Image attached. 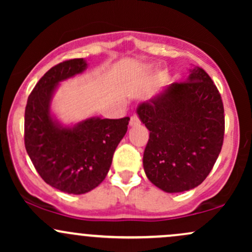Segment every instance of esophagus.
Segmentation results:
<instances>
[{"label":"esophagus","instance_id":"34e87169","mask_svg":"<svg viewBox=\"0 0 252 252\" xmlns=\"http://www.w3.org/2000/svg\"><path fill=\"white\" fill-rule=\"evenodd\" d=\"M138 124H140V118L136 116V115L131 116V118H130V126H138Z\"/></svg>","mask_w":252,"mask_h":252}]
</instances>
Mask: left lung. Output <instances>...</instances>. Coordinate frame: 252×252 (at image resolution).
Returning <instances> with one entry per match:
<instances>
[{
    "instance_id": "obj_1",
    "label": "left lung",
    "mask_w": 252,
    "mask_h": 252,
    "mask_svg": "<svg viewBox=\"0 0 252 252\" xmlns=\"http://www.w3.org/2000/svg\"><path fill=\"white\" fill-rule=\"evenodd\" d=\"M136 111L149 130L143 168L150 182L167 193L199 186L215 166L225 131L224 105L209 74L192 68L186 82L170 84Z\"/></svg>"
}]
</instances>
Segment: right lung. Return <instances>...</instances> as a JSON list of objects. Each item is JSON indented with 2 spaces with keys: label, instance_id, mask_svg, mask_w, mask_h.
Instances as JSON below:
<instances>
[{
  "label": "right lung",
  "instance_id": "1",
  "mask_svg": "<svg viewBox=\"0 0 252 252\" xmlns=\"http://www.w3.org/2000/svg\"><path fill=\"white\" fill-rule=\"evenodd\" d=\"M86 68L83 58L53 66L28 97L25 110V147L42 180L68 194H84L105 179L130 118L92 117L62 126L51 115L57 85Z\"/></svg>",
  "mask_w": 252,
  "mask_h": 252
}]
</instances>
